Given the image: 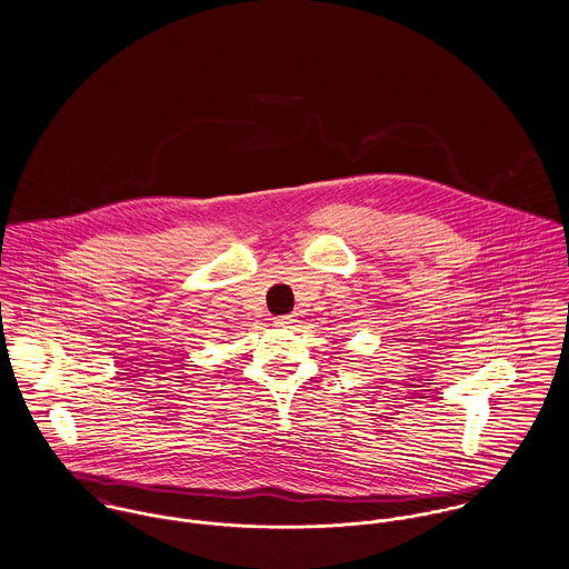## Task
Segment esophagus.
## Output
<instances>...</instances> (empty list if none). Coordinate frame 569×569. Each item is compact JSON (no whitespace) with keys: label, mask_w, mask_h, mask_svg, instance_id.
Instances as JSON below:
<instances>
[{"label":"esophagus","mask_w":569,"mask_h":569,"mask_svg":"<svg viewBox=\"0 0 569 569\" xmlns=\"http://www.w3.org/2000/svg\"><path fill=\"white\" fill-rule=\"evenodd\" d=\"M293 321H296V315H282V317H276V319H273L276 326H289V323H293Z\"/></svg>","instance_id":"obj_1"}]
</instances>
